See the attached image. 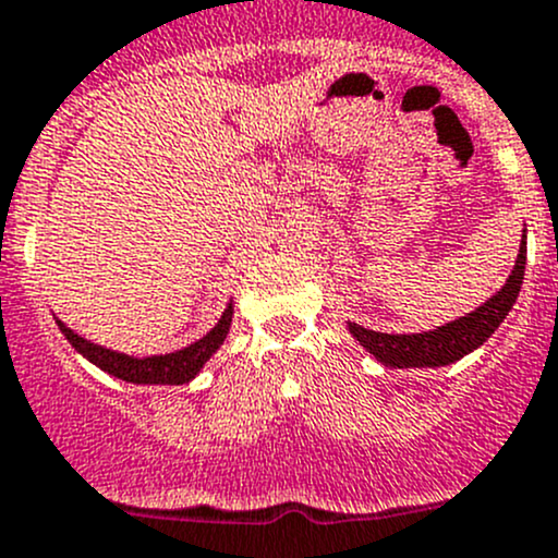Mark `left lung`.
<instances>
[{
	"label": "left lung",
	"instance_id": "obj_1",
	"mask_svg": "<svg viewBox=\"0 0 558 558\" xmlns=\"http://www.w3.org/2000/svg\"><path fill=\"white\" fill-rule=\"evenodd\" d=\"M526 271V230H523L521 250H518L515 266L507 277L505 287L490 295L483 306L469 312L466 317L445 323L423 333H379L357 323H347L350 333L361 341L363 350L372 352L383 366L390 368H437L461 361L469 352L477 350L483 341L490 339L496 328L505 323L507 312L515 303Z\"/></svg>",
	"mask_w": 558,
	"mask_h": 558
}]
</instances>
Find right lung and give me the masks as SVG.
<instances>
[{
	"label": "right lung",
	"instance_id": "1",
	"mask_svg": "<svg viewBox=\"0 0 558 558\" xmlns=\"http://www.w3.org/2000/svg\"><path fill=\"white\" fill-rule=\"evenodd\" d=\"M230 323H233V303H228V308L222 312L219 323L208 330L203 339L192 341L190 347L175 352H165V355H148V357H135L126 355V352L108 350L102 344H94V341L84 339L75 330H70L62 319H57L59 330L64 333V339L86 357L94 366L108 372L110 377H119L124 383L132 385H184L190 379H195L201 374V368L206 366L208 357L222 347V341L228 339Z\"/></svg>",
	"mask_w": 558,
	"mask_h": 558
}]
</instances>
